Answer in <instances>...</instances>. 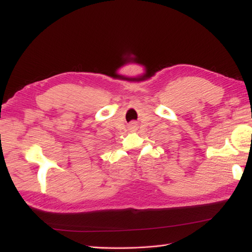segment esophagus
Here are the masks:
<instances>
[{"mask_svg": "<svg viewBox=\"0 0 252 252\" xmlns=\"http://www.w3.org/2000/svg\"><path fill=\"white\" fill-rule=\"evenodd\" d=\"M130 128H136V123H135V122H132V123L130 124Z\"/></svg>", "mask_w": 252, "mask_h": 252, "instance_id": "34e87169", "label": "esophagus"}]
</instances>
